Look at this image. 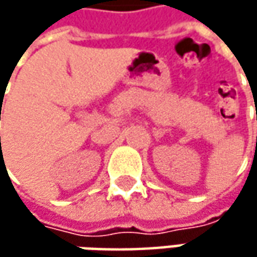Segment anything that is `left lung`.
<instances>
[{"label": "left lung", "mask_w": 257, "mask_h": 257, "mask_svg": "<svg viewBox=\"0 0 257 257\" xmlns=\"http://www.w3.org/2000/svg\"><path fill=\"white\" fill-rule=\"evenodd\" d=\"M256 120H257V114H256Z\"/></svg>", "instance_id": "1"}]
</instances>
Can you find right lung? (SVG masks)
<instances>
[{
	"instance_id": "obj_1",
	"label": "right lung",
	"mask_w": 257,
	"mask_h": 257,
	"mask_svg": "<svg viewBox=\"0 0 257 257\" xmlns=\"http://www.w3.org/2000/svg\"><path fill=\"white\" fill-rule=\"evenodd\" d=\"M0 120H1V118H0ZM0 143H1V137H0Z\"/></svg>"
}]
</instances>
